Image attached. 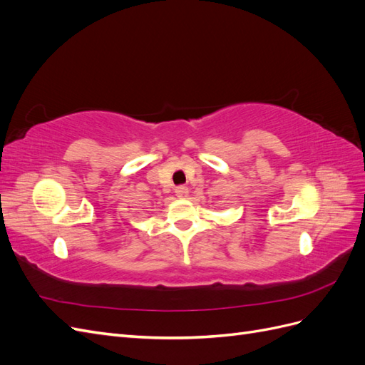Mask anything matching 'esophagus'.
<instances>
[{"label":"esophagus","instance_id":"esophagus-1","mask_svg":"<svg viewBox=\"0 0 365 365\" xmlns=\"http://www.w3.org/2000/svg\"><path fill=\"white\" fill-rule=\"evenodd\" d=\"M187 193H189V189H187L185 185H178V187H175V195H176V196L182 197V196H187Z\"/></svg>","mask_w":365,"mask_h":365}]
</instances>
